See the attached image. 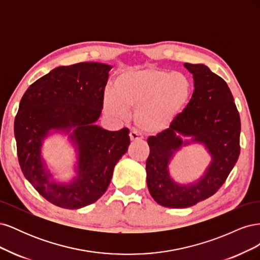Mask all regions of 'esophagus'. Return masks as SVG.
<instances>
[{
  "label": "esophagus",
  "mask_w": 260,
  "mask_h": 260,
  "mask_svg": "<svg viewBox=\"0 0 260 260\" xmlns=\"http://www.w3.org/2000/svg\"><path fill=\"white\" fill-rule=\"evenodd\" d=\"M129 136H130L131 141H138V140H142V139H143L142 135H141V133H139V132L136 131V130H132V131L130 132Z\"/></svg>",
  "instance_id": "1"
}]
</instances>
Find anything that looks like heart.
<instances>
[{"instance_id": "obj_1", "label": "heart", "mask_w": 260, "mask_h": 260, "mask_svg": "<svg viewBox=\"0 0 260 260\" xmlns=\"http://www.w3.org/2000/svg\"><path fill=\"white\" fill-rule=\"evenodd\" d=\"M191 94V81L183 74L157 67L131 69L117 77L104 106L109 115L121 118L127 116V109H138V127L158 132L183 111Z\"/></svg>"}]
</instances>
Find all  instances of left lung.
<instances>
[{"mask_svg":"<svg viewBox=\"0 0 260 260\" xmlns=\"http://www.w3.org/2000/svg\"><path fill=\"white\" fill-rule=\"evenodd\" d=\"M184 67L194 79L190 102L168 129L147 139L148 191L156 203L169 208L190 207L214 195L225 182L241 149L240 115L226 82L203 64L185 62ZM182 135L191 141H183ZM191 143L204 144L212 161L196 183L179 185L170 177L169 164L177 150Z\"/></svg>","mask_w":260,"mask_h":260,"instance_id":"1","label":"left lung"}]
</instances>
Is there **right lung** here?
Here are the masks:
<instances>
[{"label": "right lung", "mask_w": 260, "mask_h": 260, "mask_svg": "<svg viewBox=\"0 0 260 260\" xmlns=\"http://www.w3.org/2000/svg\"><path fill=\"white\" fill-rule=\"evenodd\" d=\"M111 69L95 61L54 68L21 98L14 122L21 171L58 207L78 209L96 202L111 183L117 161L128 151V128L108 131L95 124ZM52 131L65 132L77 148V176L69 184L56 183L42 158L43 141Z\"/></svg>", "instance_id": "1"}]
</instances>
